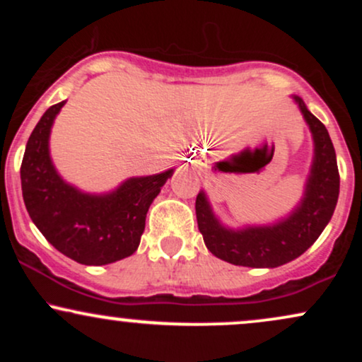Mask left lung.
Masks as SVG:
<instances>
[{"mask_svg":"<svg viewBox=\"0 0 362 362\" xmlns=\"http://www.w3.org/2000/svg\"><path fill=\"white\" fill-rule=\"evenodd\" d=\"M313 136L315 153L300 204L288 218L265 226L240 230L223 226L216 218L204 190L195 199L197 226L213 255L243 267H279L298 259L317 242L334 214L339 199V168L334 144L327 127L306 109L300 97H293Z\"/></svg>","mask_w":362,"mask_h":362,"instance_id":"obj_1","label":"left lung"}]
</instances>
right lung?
<instances>
[{"label": "right lung", "instance_id": "obj_1", "mask_svg": "<svg viewBox=\"0 0 362 362\" xmlns=\"http://www.w3.org/2000/svg\"><path fill=\"white\" fill-rule=\"evenodd\" d=\"M64 103L49 107L27 141L20 168L25 207L56 250L78 264H112L138 250L149 206L173 168L127 178L107 194L81 192L62 180L49 153L51 127Z\"/></svg>", "mask_w": 362, "mask_h": 362}]
</instances>
